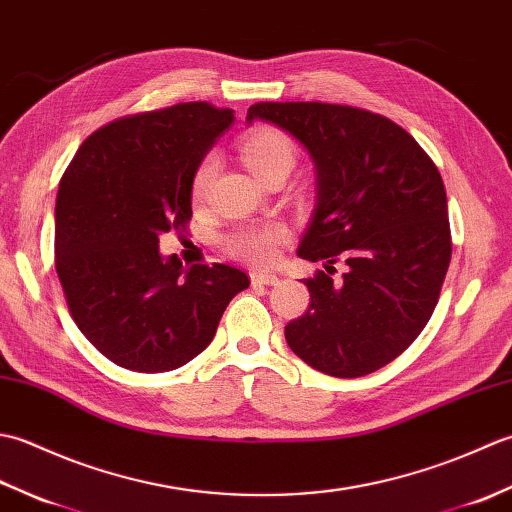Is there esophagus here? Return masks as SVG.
<instances>
[{
  "mask_svg": "<svg viewBox=\"0 0 512 512\" xmlns=\"http://www.w3.org/2000/svg\"><path fill=\"white\" fill-rule=\"evenodd\" d=\"M250 281H253V286H277L279 277L273 273H253Z\"/></svg>",
  "mask_w": 512,
  "mask_h": 512,
  "instance_id": "obj_1",
  "label": "esophagus"
}]
</instances>
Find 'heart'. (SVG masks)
<instances>
[{
  "label": "heart",
  "mask_w": 512,
  "mask_h": 512,
  "mask_svg": "<svg viewBox=\"0 0 512 512\" xmlns=\"http://www.w3.org/2000/svg\"><path fill=\"white\" fill-rule=\"evenodd\" d=\"M242 158L253 176L262 182H268L275 176H288L297 162V149L290 136L273 127L255 129L242 143ZM217 160L215 156H206L191 180V195L195 202L206 198L215 178ZM286 239V228L281 224L264 226H242L224 239V246L233 257L242 259L253 266H268L275 262L277 250Z\"/></svg>",
  "instance_id": "heart-1"
}]
</instances>
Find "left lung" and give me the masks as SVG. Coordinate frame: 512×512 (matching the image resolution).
I'll return each mask as SVG.
<instances>
[{
  "instance_id": "8db88e82",
  "label": "left lung",
  "mask_w": 512,
  "mask_h": 512,
  "mask_svg": "<svg viewBox=\"0 0 512 512\" xmlns=\"http://www.w3.org/2000/svg\"><path fill=\"white\" fill-rule=\"evenodd\" d=\"M253 118L286 129L317 167V211L297 255L325 270L303 279L310 306L286 325L290 350L328 376L372 374L416 341L440 299L451 262L440 171L405 129L361 107L255 103Z\"/></svg>"
}]
</instances>
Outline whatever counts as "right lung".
Instances as JSON below:
<instances>
[{"mask_svg": "<svg viewBox=\"0 0 512 512\" xmlns=\"http://www.w3.org/2000/svg\"><path fill=\"white\" fill-rule=\"evenodd\" d=\"M233 110L206 101L129 114L83 140L59 182L54 266L74 323L112 363L169 372L213 341L248 277L226 264L162 259L184 233L191 180Z\"/></svg>", "mask_w": 512, "mask_h": 512, "instance_id": "add662e5", "label": "right lung"}]
</instances>
